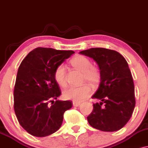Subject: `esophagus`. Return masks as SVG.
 <instances>
[{"mask_svg": "<svg viewBox=\"0 0 148 148\" xmlns=\"http://www.w3.org/2000/svg\"><path fill=\"white\" fill-rule=\"evenodd\" d=\"M79 105H80V102H73V105L74 107H78Z\"/></svg>", "mask_w": 148, "mask_h": 148, "instance_id": "1", "label": "esophagus"}]
</instances>
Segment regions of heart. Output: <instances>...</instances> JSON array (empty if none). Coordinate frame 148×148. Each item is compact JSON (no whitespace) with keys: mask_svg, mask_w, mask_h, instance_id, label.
<instances>
[{"mask_svg":"<svg viewBox=\"0 0 148 148\" xmlns=\"http://www.w3.org/2000/svg\"><path fill=\"white\" fill-rule=\"evenodd\" d=\"M71 64L75 69L82 73V82L89 83L92 86H96L101 79V73L98 68L92 66L89 59L83 55H77L71 61ZM54 79L61 86H65L67 84V74L66 66L63 64L55 67L53 72ZM91 90L88 85L81 86H70L64 91V98L73 102H79L91 94Z\"/></svg>","mask_w":148,"mask_h":148,"instance_id":"b5f03b06","label":"heart"}]
</instances>
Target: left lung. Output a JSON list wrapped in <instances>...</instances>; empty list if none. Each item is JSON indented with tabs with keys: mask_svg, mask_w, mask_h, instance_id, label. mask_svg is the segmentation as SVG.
Returning a JSON list of instances; mask_svg holds the SVG:
<instances>
[{
	"mask_svg": "<svg viewBox=\"0 0 148 148\" xmlns=\"http://www.w3.org/2000/svg\"><path fill=\"white\" fill-rule=\"evenodd\" d=\"M80 54L93 58L98 64L101 79L92 96L100 102L87 117L89 125L103 132H115L130 121L136 104L134 84L125 59L114 50L92 48Z\"/></svg>",
	"mask_w": 148,
	"mask_h": 148,
	"instance_id": "left-lung-1",
	"label": "left lung"
}]
</instances>
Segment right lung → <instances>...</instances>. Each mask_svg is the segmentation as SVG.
I'll list each match as a JSON object with an SVG mask.
<instances>
[{
    "label": "right lung",
    "instance_id": "right-lung-1",
    "mask_svg": "<svg viewBox=\"0 0 148 148\" xmlns=\"http://www.w3.org/2000/svg\"><path fill=\"white\" fill-rule=\"evenodd\" d=\"M73 53L39 47L29 52L19 66L14 109L19 124L29 134L44 137L55 133L62 125L64 112L72 107L70 100L54 102L62 92L53 72Z\"/></svg>",
    "mask_w": 148,
    "mask_h": 148
}]
</instances>
